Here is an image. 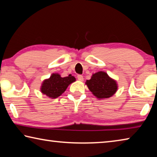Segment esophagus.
<instances>
[{"instance_id":"34e87169","label":"esophagus","mask_w":157,"mask_h":157,"mask_svg":"<svg viewBox=\"0 0 157 157\" xmlns=\"http://www.w3.org/2000/svg\"><path fill=\"white\" fill-rule=\"evenodd\" d=\"M78 79L79 81H80V82H82L84 80V78H83V76L82 75H78Z\"/></svg>"}]
</instances>
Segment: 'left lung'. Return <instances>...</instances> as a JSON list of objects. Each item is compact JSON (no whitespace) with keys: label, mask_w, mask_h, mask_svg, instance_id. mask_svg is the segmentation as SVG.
<instances>
[{"label":"left lung","mask_w":157,"mask_h":157,"mask_svg":"<svg viewBox=\"0 0 157 157\" xmlns=\"http://www.w3.org/2000/svg\"><path fill=\"white\" fill-rule=\"evenodd\" d=\"M85 84L98 100L113 96L118 87L116 80L109 76L105 71H98L93 74L91 79L86 80Z\"/></svg>","instance_id":"left-lung-1"}]
</instances>
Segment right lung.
Returning a JSON list of instances; mask_svg holds the SVG:
<instances>
[{
	"label": "right lung",
	"instance_id": "1",
	"mask_svg": "<svg viewBox=\"0 0 157 157\" xmlns=\"http://www.w3.org/2000/svg\"><path fill=\"white\" fill-rule=\"evenodd\" d=\"M75 81V77L71 74L62 78L59 73H52L49 78L45 79L42 82L40 91L47 97L55 99L64 93L69 85Z\"/></svg>",
	"mask_w": 157,
	"mask_h": 157
}]
</instances>
